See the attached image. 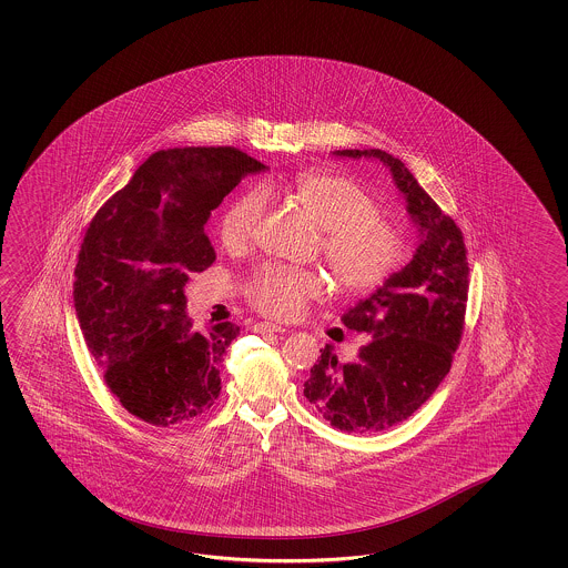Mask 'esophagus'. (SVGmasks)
Instances as JSON below:
<instances>
[{
  "label": "esophagus",
  "mask_w": 568,
  "mask_h": 568,
  "mask_svg": "<svg viewBox=\"0 0 568 568\" xmlns=\"http://www.w3.org/2000/svg\"><path fill=\"white\" fill-rule=\"evenodd\" d=\"M252 328H254V333H285V328L271 325V323H256Z\"/></svg>",
  "instance_id": "34e87169"
}]
</instances>
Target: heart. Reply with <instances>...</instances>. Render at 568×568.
Masks as SVG:
<instances>
[{"instance_id":"1","label":"heart","mask_w":568,"mask_h":568,"mask_svg":"<svg viewBox=\"0 0 568 568\" xmlns=\"http://www.w3.org/2000/svg\"><path fill=\"white\" fill-rule=\"evenodd\" d=\"M287 191L323 229V258L344 290H375L396 271L404 256L402 231L375 212L371 195L354 181L337 174L302 172ZM264 204V191L252 190L226 206L219 223V235L226 247H241L252 241ZM323 290L325 281L316 273L283 266H264L247 283L252 304L275 318H292Z\"/></svg>"}]
</instances>
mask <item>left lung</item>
Masks as SVG:
<instances>
[{
  "label": "left lung",
  "instance_id": "obj_1",
  "mask_svg": "<svg viewBox=\"0 0 568 568\" xmlns=\"http://www.w3.org/2000/svg\"><path fill=\"white\" fill-rule=\"evenodd\" d=\"M387 166L418 231L413 260L342 321L371 339L342 362L321 349L304 396L335 429L375 433L413 416L444 381L463 337L468 262L463 231L430 200L402 160L383 150H337Z\"/></svg>",
  "mask_w": 568,
  "mask_h": 568
}]
</instances>
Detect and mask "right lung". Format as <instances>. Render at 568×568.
<instances>
[{
	"label": "right lung",
	"mask_w": 568,
	"mask_h": 568,
	"mask_svg": "<svg viewBox=\"0 0 568 568\" xmlns=\"http://www.w3.org/2000/svg\"><path fill=\"white\" fill-rule=\"evenodd\" d=\"M262 171L235 148L162 150L87 226L72 293L79 325L110 392L154 427L190 423L221 394L219 368L240 327L195 331L185 285L216 260L210 212Z\"/></svg>",
	"instance_id": "right-lung-1"
}]
</instances>
